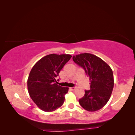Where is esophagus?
Segmentation results:
<instances>
[{"label":"esophagus","instance_id":"esophagus-1","mask_svg":"<svg viewBox=\"0 0 135 135\" xmlns=\"http://www.w3.org/2000/svg\"><path fill=\"white\" fill-rule=\"evenodd\" d=\"M70 90H71V91H74L75 89V87H70Z\"/></svg>","mask_w":135,"mask_h":135}]
</instances>
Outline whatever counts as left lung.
I'll return each mask as SVG.
<instances>
[{"label":"left lung","mask_w":135,"mask_h":135,"mask_svg":"<svg viewBox=\"0 0 135 135\" xmlns=\"http://www.w3.org/2000/svg\"><path fill=\"white\" fill-rule=\"evenodd\" d=\"M74 62L83 68L90 80V90H85L79 100L81 107L88 112L103 108L109 100L114 87L113 71L99 57L84 53L73 56Z\"/></svg>","instance_id":"8db88e82"}]
</instances>
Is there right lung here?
Segmentation results:
<instances>
[{
	"label": "right lung",
	"mask_w": 135,
	"mask_h": 135,
	"mask_svg": "<svg viewBox=\"0 0 135 135\" xmlns=\"http://www.w3.org/2000/svg\"><path fill=\"white\" fill-rule=\"evenodd\" d=\"M71 57L70 55H48L31 69L27 79L28 92L32 100L43 111L54 112L64 104L69 88L57 84L56 78Z\"/></svg>",
	"instance_id": "obj_1"
}]
</instances>
